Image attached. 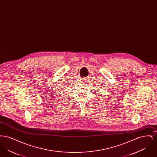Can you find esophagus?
<instances>
[{
  "instance_id": "esophagus-1",
  "label": "esophagus",
  "mask_w": 157,
  "mask_h": 157,
  "mask_svg": "<svg viewBox=\"0 0 157 157\" xmlns=\"http://www.w3.org/2000/svg\"><path fill=\"white\" fill-rule=\"evenodd\" d=\"M81 81H82V82H86V81H87L86 79H85V78H82Z\"/></svg>"
}]
</instances>
